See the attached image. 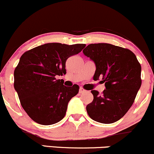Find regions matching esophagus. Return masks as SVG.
<instances>
[{
	"label": "esophagus",
	"instance_id": "1",
	"mask_svg": "<svg viewBox=\"0 0 154 154\" xmlns=\"http://www.w3.org/2000/svg\"><path fill=\"white\" fill-rule=\"evenodd\" d=\"M84 92H86V90L84 89V88L81 87L80 89H79V93H80V94H82V93Z\"/></svg>",
	"mask_w": 154,
	"mask_h": 154
}]
</instances>
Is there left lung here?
<instances>
[{
    "instance_id": "8db88e82",
    "label": "left lung",
    "mask_w": 154,
    "mask_h": 154,
    "mask_svg": "<svg viewBox=\"0 0 154 154\" xmlns=\"http://www.w3.org/2000/svg\"><path fill=\"white\" fill-rule=\"evenodd\" d=\"M83 53L95 64L94 80L102 79L105 86L100 94L91 91L88 115L100 123H114L127 113L140 88V64L130 50L109 44H89Z\"/></svg>"
}]
</instances>
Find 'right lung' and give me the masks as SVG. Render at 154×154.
<instances>
[{
  "mask_svg": "<svg viewBox=\"0 0 154 154\" xmlns=\"http://www.w3.org/2000/svg\"><path fill=\"white\" fill-rule=\"evenodd\" d=\"M85 46L49 43L22 55L14 72V86L23 109L36 123L51 125L65 117L69 101L79 93V86L67 87L56 76L66 74V60Z\"/></svg>",
  "mask_w": 154,
  "mask_h": 154,
  "instance_id": "1",
  "label": "right lung"
}]
</instances>
